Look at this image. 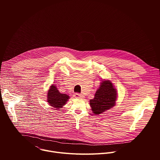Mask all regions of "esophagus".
I'll return each instance as SVG.
<instances>
[{
  "instance_id": "34e87169",
  "label": "esophagus",
  "mask_w": 160,
  "mask_h": 160,
  "mask_svg": "<svg viewBox=\"0 0 160 160\" xmlns=\"http://www.w3.org/2000/svg\"><path fill=\"white\" fill-rule=\"evenodd\" d=\"M74 96H75L76 98H82L83 97V96H82L81 94H78V93H76V94H75Z\"/></svg>"
}]
</instances>
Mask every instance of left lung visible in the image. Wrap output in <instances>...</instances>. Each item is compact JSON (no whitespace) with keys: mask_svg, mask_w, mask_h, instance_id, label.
<instances>
[{"mask_svg":"<svg viewBox=\"0 0 160 160\" xmlns=\"http://www.w3.org/2000/svg\"><path fill=\"white\" fill-rule=\"evenodd\" d=\"M117 98V90L109 80H102L90 105L95 115L104 112L115 106Z\"/></svg>","mask_w":160,"mask_h":160,"instance_id":"obj_1","label":"left lung"}]
</instances>
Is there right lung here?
Wrapping results in <instances>:
<instances>
[{"label":"right lung","instance_id":"add662e5","mask_svg":"<svg viewBox=\"0 0 160 160\" xmlns=\"http://www.w3.org/2000/svg\"><path fill=\"white\" fill-rule=\"evenodd\" d=\"M70 96L66 94H61L59 92L56 86L52 85L48 92V102L50 106L56 108H61L64 106Z\"/></svg>","mask_w":160,"mask_h":160}]
</instances>
